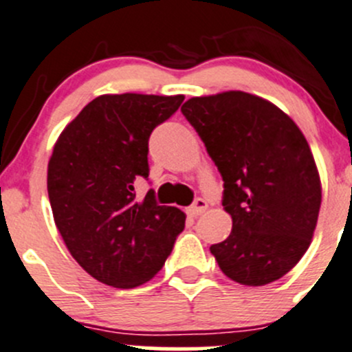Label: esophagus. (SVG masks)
I'll use <instances>...</instances> for the list:
<instances>
[{
	"label": "esophagus",
	"mask_w": 352,
	"mask_h": 352,
	"mask_svg": "<svg viewBox=\"0 0 352 352\" xmlns=\"http://www.w3.org/2000/svg\"><path fill=\"white\" fill-rule=\"evenodd\" d=\"M206 209H208V202L204 201V199H196V201H194V204L190 206L189 209H187V212H189L190 216H194V218H196V216H199V214H202V212L206 211Z\"/></svg>",
	"instance_id": "esophagus-1"
}]
</instances>
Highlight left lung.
Here are the masks:
<instances>
[{
	"label": "left lung",
	"mask_w": 352,
	"mask_h": 352,
	"mask_svg": "<svg viewBox=\"0 0 352 352\" xmlns=\"http://www.w3.org/2000/svg\"><path fill=\"white\" fill-rule=\"evenodd\" d=\"M182 113L225 182L232 233L209 247L219 269L245 286L278 281L317 228L322 184L308 141L287 113L247 91L192 97Z\"/></svg>",
	"instance_id": "1"
}]
</instances>
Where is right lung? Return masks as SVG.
I'll return each instance as SVG.
<instances>
[{"label":"right lung","mask_w":352,"mask_h":352,"mask_svg":"<svg viewBox=\"0 0 352 352\" xmlns=\"http://www.w3.org/2000/svg\"><path fill=\"white\" fill-rule=\"evenodd\" d=\"M184 95H100L59 134L47 165L54 223L74 261L97 281L129 289L153 279L184 230L186 214L136 201L146 179L148 140Z\"/></svg>","instance_id":"add662e5"}]
</instances>
